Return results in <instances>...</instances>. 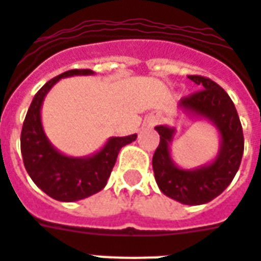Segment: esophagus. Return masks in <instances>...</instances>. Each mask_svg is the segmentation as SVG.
Masks as SVG:
<instances>
[{
	"mask_svg": "<svg viewBox=\"0 0 261 261\" xmlns=\"http://www.w3.org/2000/svg\"><path fill=\"white\" fill-rule=\"evenodd\" d=\"M158 120H159V117H152V120H151V124H156V123H158Z\"/></svg>",
	"mask_w": 261,
	"mask_h": 261,
	"instance_id": "obj_1",
	"label": "esophagus"
}]
</instances>
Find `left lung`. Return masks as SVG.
I'll list each match as a JSON object with an SVG mask.
<instances>
[{
  "label": "left lung",
  "instance_id": "obj_1",
  "mask_svg": "<svg viewBox=\"0 0 261 261\" xmlns=\"http://www.w3.org/2000/svg\"><path fill=\"white\" fill-rule=\"evenodd\" d=\"M189 80L202 91L183 97L179 110L189 117H198L215 125L219 134V149L213 162L196 169H183L175 164L170 145L176 128L156 125L161 141L153 153L152 169L158 187L165 196L187 205L207 204L218 197L233 180L243 155V131L238 112L228 93L214 81L200 75Z\"/></svg>",
  "mask_w": 261,
  "mask_h": 261
}]
</instances>
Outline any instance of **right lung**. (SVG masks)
Segmentation results:
<instances>
[{"label":"right lung","instance_id":"obj_1","mask_svg":"<svg viewBox=\"0 0 261 261\" xmlns=\"http://www.w3.org/2000/svg\"><path fill=\"white\" fill-rule=\"evenodd\" d=\"M93 74L91 69H69L48 81L35 95L23 121L20 133L23 165L35 185L57 201H78L100 192L108 183L120 149L137 138V134L110 137L97 152L80 158L60 152L48 141L42 124L46 95L61 78Z\"/></svg>","mask_w":261,"mask_h":261}]
</instances>
